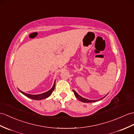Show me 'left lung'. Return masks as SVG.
<instances>
[{
	"mask_svg": "<svg viewBox=\"0 0 134 134\" xmlns=\"http://www.w3.org/2000/svg\"><path fill=\"white\" fill-rule=\"evenodd\" d=\"M73 92H74V94L75 96L76 97V98H77L78 100H80V101H81V102H85V103H90V102H97V100H101V99H102L103 98H105V97L107 95H107H106V96H105L103 98H101V99H98V100H89V99H86V98H83V97H82L81 96H80L79 95V94H77V93H76V91H74V90H73Z\"/></svg>",
	"mask_w": 134,
	"mask_h": 134,
	"instance_id": "1",
	"label": "left lung"
}]
</instances>
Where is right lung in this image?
<instances>
[{"instance_id": "1", "label": "right lung", "mask_w": 134, "mask_h": 134, "mask_svg": "<svg viewBox=\"0 0 134 134\" xmlns=\"http://www.w3.org/2000/svg\"><path fill=\"white\" fill-rule=\"evenodd\" d=\"M55 82H56V81H54V83L53 84V87H52L48 91V92H45V93H42V94H36V95H32V94H29L25 93L23 92L22 91L20 90L19 89V90L20 91V92L22 94H23L24 96L29 98H31V99H35V100L43 99H45V98H47L49 97L52 94V92H53V90H54V87H55Z\"/></svg>"}]
</instances>
